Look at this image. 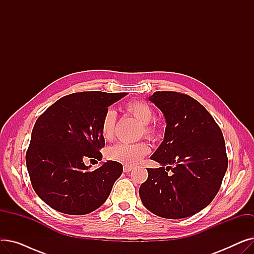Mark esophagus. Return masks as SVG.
<instances>
[{
    "label": "esophagus",
    "mask_w": 254,
    "mask_h": 254,
    "mask_svg": "<svg viewBox=\"0 0 254 254\" xmlns=\"http://www.w3.org/2000/svg\"><path fill=\"white\" fill-rule=\"evenodd\" d=\"M132 169H134V168L130 167V166H125V167H124V171H125L126 173H128V172L132 171Z\"/></svg>",
    "instance_id": "esophagus-1"
}]
</instances>
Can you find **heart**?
<instances>
[{
    "label": "heart",
    "instance_id": "obj_1",
    "mask_svg": "<svg viewBox=\"0 0 254 254\" xmlns=\"http://www.w3.org/2000/svg\"><path fill=\"white\" fill-rule=\"evenodd\" d=\"M125 110L141 123L140 134L149 139L158 136L159 127L152 120L153 110L151 106L141 100L129 101L125 105ZM116 129V114L112 110L106 111L101 122V135L106 141H112ZM149 145L146 142H138L134 144L119 143L107 151V156L113 162L124 164L126 166H135L149 152Z\"/></svg>",
    "mask_w": 254,
    "mask_h": 254
}]
</instances>
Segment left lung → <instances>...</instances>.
<instances>
[{"instance_id":"obj_1","label":"left lung","mask_w":254,"mask_h":254,"mask_svg":"<svg viewBox=\"0 0 254 254\" xmlns=\"http://www.w3.org/2000/svg\"><path fill=\"white\" fill-rule=\"evenodd\" d=\"M149 101L163 111L167 127L163 143L150 157L163 167L146 168L141 201L164 218L193 215L215 197L228 169L222 131L205 107L185 93L155 91Z\"/></svg>"}]
</instances>
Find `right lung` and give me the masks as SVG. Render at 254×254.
<instances>
[{
  "label": "right lung",
  "mask_w": 254,
  "mask_h": 254,
  "mask_svg": "<svg viewBox=\"0 0 254 254\" xmlns=\"http://www.w3.org/2000/svg\"><path fill=\"white\" fill-rule=\"evenodd\" d=\"M127 92H74L40 115L25 153L36 193L48 206L70 215L98 209L122 175L123 165L108 161L90 171L84 161H101L105 146L101 122L108 107Z\"/></svg>",
  "instance_id": "1"
}]
</instances>
